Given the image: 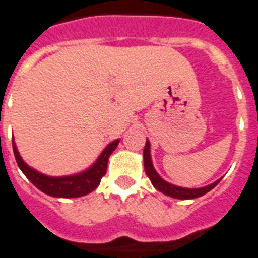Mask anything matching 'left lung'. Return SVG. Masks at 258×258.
<instances>
[{
	"mask_svg": "<svg viewBox=\"0 0 258 258\" xmlns=\"http://www.w3.org/2000/svg\"><path fill=\"white\" fill-rule=\"evenodd\" d=\"M143 158H144V169H146V173H147L148 179L151 180L152 185H154L158 190H160V192H163L164 195H167V196H171V198L181 199V200L200 198V196L205 195L211 189H213V188L216 187L220 181L219 180V181L211 184V185H208V187L198 188V189H188V188L176 187V185H172V184L167 183V181H164V180L159 176L158 173H156L154 165H152L151 156H150V142H148V140L146 142V146H144Z\"/></svg>",
	"mask_w": 258,
	"mask_h": 258,
	"instance_id": "8db88e82",
	"label": "left lung"
}]
</instances>
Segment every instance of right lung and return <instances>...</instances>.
I'll return each mask as SVG.
<instances>
[{
    "label": "right lung",
    "instance_id": "right-lung-1",
    "mask_svg": "<svg viewBox=\"0 0 258 258\" xmlns=\"http://www.w3.org/2000/svg\"><path fill=\"white\" fill-rule=\"evenodd\" d=\"M118 144L119 140H114L112 143L108 144L91 168H89L85 172L79 173V175L66 177L46 176V175H42V173L30 168L21 159L20 154H18V151L14 146V142L13 151L14 158H16V162L21 168V171L43 194L54 196V198H79V196H85V195L93 192L99 185L100 179L106 175V171H107L108 156L112 154V151L116 148Z\"/></svg>",
    "mask_w": 258,
    "mask_h": 258
}]
</instances>
